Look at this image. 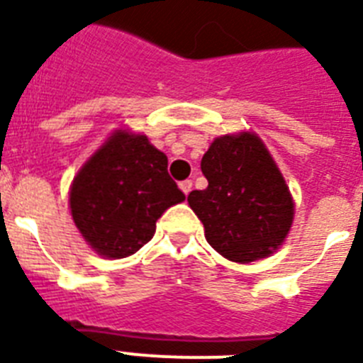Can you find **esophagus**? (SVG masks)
Returning a JSON list of instances; mask_svg holds the SVG:
<instances>
[{"label":"esophagus","mask_w":363,"mask_h":363,"mask_svg":"<svg viewBox=\"0 0 363 363\" xmlns=\"http://www.w3.org/2000/svg\"><path fill=\"white\" fill-rule=\"evenodd\" d=\"M179 186H181V190L184 192V196H188V194L192 192V181H182Z\"/></svg>","instance_id":"1"}]
</instances>
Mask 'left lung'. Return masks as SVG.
<instances>
[{"instance_id": "8db88e82", "label": "left lung", "mask_w": 363, "mask_h": 363, "mask_svg": "<svg viewBox=\"0 0 363 363\" xmlns=\"http://www.w3.org/2000/svg\"><path fill=\"white\" fill-rule=\"evenodd\" d=\"M201 171L209 186L190 192L188 203L211 247L238 264L275 252L292 228L294 201L262 139L250 131L216 137Z\"/></svg>"}]
</instances>
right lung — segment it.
<instances>
[{"mask_svg":"<svg viewBox=\"0 0 363 363\" xmlns=\"http://www.w3.org/2000/svg\"><path fill=\"white\" fill-rule=\"evenodd\" d=\"M184 198L167 173V156L147 135L116 130L73 179L69 207L99 256L125 258L152 239L156 220Z\"/></svg>","mask_w":363,"mask_h":363,"instance_id":"1","label":"right lung"}]
</instances>
